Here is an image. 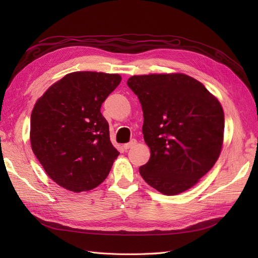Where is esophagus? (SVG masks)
Wrapping results in <instances>:
<instances>
[{"instance_id": "34e87169", "label": "esophagus", "mask_w": 258, "mask_h": 258, "mask_svg": "<svg viewBox=\"0 0 258 258\" xmlns=\"http://www.w3.org/2000/svg\"><path fill=\"white\" fill-rule=\"evenodd\" d=\"M136 144H137V140H136V139H132L129 143L123 145V148L127 151V150H129V148H131L132 146H135Z\"/></svg>"}]
</instances>
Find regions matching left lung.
Returning <instances> with one entry per match:
<instances>
[{"label":"left lung","instance_id":"8db88e82","mask_svg":"<svg viewBox=\"0 0 258 258\" xmlns=\"http://www.w3.org/2000/svg\"><path fill=\"white\" fill-rule=\"evenodd\" d=\"M127 84L142 105L151 150L140 174L167 196L191 188L220 157L225 126L220 101L183 73L134 75Z\"/></svg>","mask_w":258,"mask_h":258}]
</instances>
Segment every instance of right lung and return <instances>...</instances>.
<instances>
[{
    "label": "right lung",
    "instance_id": "1",
    "mask_svg": "<svg viewBox=\"0 0 258 258\" xmlns=\"http://www.w3.org/2000/svg\"><path fill=\"white\" fill-rule=\"evenodd\" d=\"M120 81L119 74L69 73L36 101L31 114V147L45 172L63 188L93 189L118 157L100 108Z\"/></svg>",
    "mask_w": 258,
    "mask_h": 258
}]
</instances>
